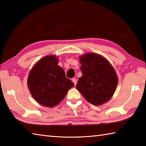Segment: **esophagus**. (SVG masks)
<instances>
[{
  "mask_svg": "<svg viewBox=\"0 0 146 146\" xmlns=\"http://www.w3.org/2000/svg\"><path fill=\"white\" fill-rule=\"evenodd\" d=\"M72 81H73V82L74 83V84H75V86H76V83H77V80H76V78H72Z\"/></svg>",
  "mask_w": 146,
  "mask_h": 146,
  "instance_id": "esophagus-1",
  "label": "esophagus"
}]
</instances>
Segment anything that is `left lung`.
<instances>
[{"label": "left lung", "mask_w": 146, "mask_h": 146, "mask_svg": "<svg viewBox=\"0 0 146 146\" xmlns=\"http://www.w3.org/2000/svg\"><path fill=\"white\" fill-rule=\"evenodd\" d=\"M82 76L76 87L86 100L99 106L112 97L118 78L110 63L103 56L87 53L80 57Z\"/></svg>", "instance_id": "8db88e82"}]
</instances>
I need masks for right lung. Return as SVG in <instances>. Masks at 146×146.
Instances as JSON below:
<instances>
[{
    "mask_svg": "<svg viewBox=\"0 0 146 146\" xmlns=\"http://www.w3.org/2000/svg\"><path fill=\"white\" fill-rule=\"evenodd\" d=\"M58 62L55 55L44 57L34 66L28 76L27 85L32 96L44 107L57 105L74 86Z\"/></svg>",
    "mask_w": 146,
    "mask_h": 146,
    "instance_id": "add662e5",
    "label": "right lung"
}]
</instances>
